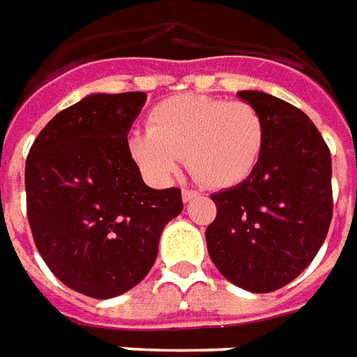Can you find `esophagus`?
<instances>
[{
  "instance_id": "esophagus-1",
  "label": "esophagus",
  "mask_w": 357,
  "mask_h": 357,
  "mask_svg": "<svg viewBox=\"0 0 357 357\" xmlns=\"http://www.w3.org/2000/svg\"><path fill=\"white\" fill-rule=\"evenodd\" d=\"M181 197H183V201L188 203V201H191V199L199 197V191H195V189H183V191H181Z\"/></svg>"
}]
</instances>
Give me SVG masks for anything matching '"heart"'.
I'll return each mask as SVG.
<instances>
[{
	"instance_id": "1",
	"label": "heart",
	"mask_w": 357,
	"mask_h": 357,
	"mask_svg": "<svg viewBox=\"0 0 357 357\" xmlns=\"http://www.w3.org/2000/svg\"><path fill=\"white\" fill-rule=\"evenodd\" d=\"M266 140V121L252 103L181 93L150 109L146 130L128 135L127 152L152 181H169L185 158L199 183L230 189L258 168Z\"/></svg>"
}]
</instances>
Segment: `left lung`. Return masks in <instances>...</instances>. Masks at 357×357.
I'll list each match as a JSON object with an SVG mask.
<instances>
[{"label":"left lung","mask_w":357,"mask_h":357,"mask_svg":"<svg viewBox=\"0 0 357 357\" xmlns=\"http://www.w3.org/2000/svg\"><path fill=\"white\" fill-rule=\"evenodd\" d=\"M266 121L268 140L244 183L211 199L205 230L217 270L242 289L287 285L317 256L332 220L331 150L301 109L264 91H238Z\"/></svg>","instance_id":"8db88e82"}]
</instances>
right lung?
I'll return each instance as SVG.
<instances>
[{
  "mask_svg": "<svg viewBox=\"0 0 357 357\" xmlns=\"http://www.w3.org/2000/svg\"><path fill=\"white\" fill-rule=\"evenodd\" d=\"M144 91L96 93L48 121L25 164L26 217L48 270L70 289L111 299L144 280L183 203L152 189L127 152Z\"/></svg>",
  "mask_w": 357,
  "mask_h": 357,
  "instance_id": "right-lung-1",
  "label": "right lung"
}]
</instances>
